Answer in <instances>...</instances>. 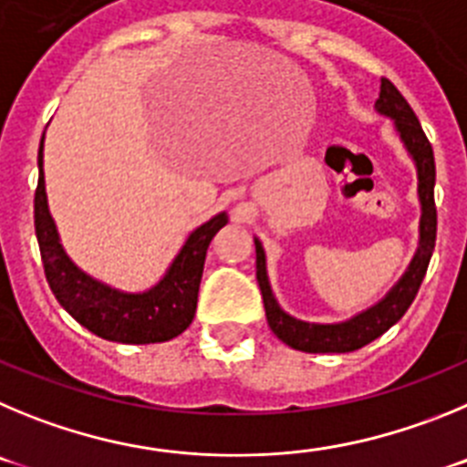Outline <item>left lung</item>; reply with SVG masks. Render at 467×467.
<instances>
[{
    "mask_svg": "<svg viewBox=\"0 0 467 467\" xmlns=\"http://www.w3.org/2000/svg\"><path fill=\"white\" fill-rule=\"evenodd\" d=\"M379 116L393 120L398 137L405 146L407 155L414 161L419 179V204H421V218H419V246L414 258L410 260L407 270L400 279L390 285V291L375 302L372 306L358 312L356 317L337 323H312L291 317L281 309L272 293L270 276H267V258L258 237L255 242V276H258L260 293H263L265 317L270 323L272 333L297 351L306 354H348L356 348L365 347L379 335H384L390 326H396L402 314L410 309L426 276L428 263H431L432 249H435V234H438V212H435V158H432V146L423 134L417 113L411 111L407 99L402 98L389 78H381L379 99L375 102Z\"/></svg>",
    "mask_w": 467,
    "mask_h": 467,
    "instance_id": "8db88e82",
    "label": "left lung"
}]
</instances>
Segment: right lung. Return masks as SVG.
<instances>
[{
  "label": "right lung",
  "mask_w": 467,
  "mask_h": 467,
  "mask_svg": "<svg viewBox=\"0 0 467 467\" xmlns=\"http://www.w3.org/2000/svg\"><path fill=\"white\" fill-rule=\"evenodd\" d=\"M46 137V132H44ZM44 137L39 144V186L35 192V230L50 291L71 317L98 337L120 344H155L182 335L195 318L204 258L213 234L228 223L221 212L192 230L162 279L140 293L120 291L83 272L67 255L50 216L44 182Z\"/></svg>",
  "instance_id": "1"
}]
</instances>
